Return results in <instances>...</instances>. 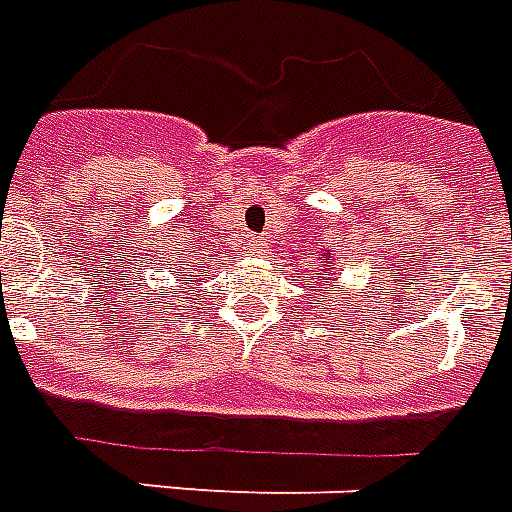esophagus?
<instances>
[{
  "label": "esophagus",
  "instance_id": "obj_1",
  "mask_svg": "<svg viewBox=\"0 0 512 512\" xmlns=\"http://www.w3.org/2000/svg\"><path fill=\"white\" fill-rule=\"evenodd\" d=\"M249 249H252V252H255V255H263L265 249H268V239H265V236H249Z\"/></svg>",
  "mask_w": 512,
  "mask_h": 512
}]
</instances>
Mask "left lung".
I'll return each mask as SVG.
<instances>
[{"instance_id":"1","label":"left lung","mask_w":512,"mask_h":512,"mask_svg":"<svg viewBox=\"0 0 512 512\" xmlns=\"http://www.w3.org/2000/svg\"><path fill=\"white\" fill-rule=\"evenodd\" d=\"M324 276H329V273H324Z\"/></svg>"}]
</instances>
